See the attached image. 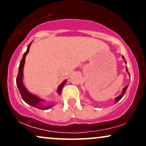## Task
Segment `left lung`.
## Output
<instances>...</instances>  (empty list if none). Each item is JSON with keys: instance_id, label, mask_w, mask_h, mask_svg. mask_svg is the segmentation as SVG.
<instances>
[{"instance_id": "1", "label": "left lung", "mask_w": 146, "mask_h": 146, "mask_svg": "<svg viewBox=\"0 0 146 146\" xmlns=\"http://www.w3.org/2000/svg\"><path fill=\"white\" fill-rule=\"evenodd\" d=\"M122 58H123V59L124 60V61H125V62L126 63V62H125V59H124V58H123V56H122ZM126 71L128 72V68H127V67H126ZM128 86H125V87H124V88H123V92H122L121 93V94L120 95H119L118 97H117V98H116V99H115V102H116V103L118 101H119L120 100H121V99L123 98V95H124V94H125V91H126V90H127V88H128Z\"/></svg>"}]
</instances>
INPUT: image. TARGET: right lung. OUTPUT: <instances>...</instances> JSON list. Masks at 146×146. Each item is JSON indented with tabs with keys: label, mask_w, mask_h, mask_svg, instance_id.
<instances>
[{
	"label": "right lung",
	"mask_w": 146,
	"mask_h": 146,
	"mask_svg": "<svg viewBox=\"0 0 146 146\" xmlns=\"http://www.w3.org/2000/svg\"><path fill=\"white\" fill-rule=\"evenodd\" d=\"M31 43L28 45L27 46V51L25 52L23 55V59L20 62V65H19V69H18V73L17 75V78H16V84H17V86L18 90H19L20 93H21L22 98L24 101L26 102L27 104L31 106L35 107V108H38V109H41V110H47L48 108H51V106H48V107H44L42 105L41 102L42 100L40 99L39 98L36 96V95L31 94L29 92L27 91V90L25 88V87L24 86L23 83V68H24V64H25V57H26L27 54L28 53V52L29 51V48L30 46H31ZM66 82V80H64L62 83L60 84V86H59L58 89V92L59 94H60V93L62 92V89L63 86H64V84Z\"/></svg>",
	"instance_id": "add662e5"
}]
</instances>
